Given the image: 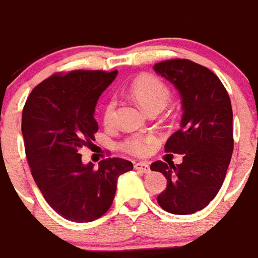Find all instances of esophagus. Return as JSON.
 I'll use <instances>...</instances> for the list:
<instances>
[{"instance_id": "34e87169", "label": "esophagus", "mask_w": 258, "mask_h": 258, "mask_svg": "<svg viewBox=\"0 0 258 258\" xmlns=\"http://www.w3.org/2000/svg\"><path fill=\"white\" fill-rule=\"evenodd\" d=\"M134 168H136L137 170H140V172L146 173V174L151 172L149 163H143V161H141V163H137L136 165H134Z\"/></svg>"}]
</instances>
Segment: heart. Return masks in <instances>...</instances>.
<instances>
[{
	"mask_svg": "<svg viewBox=\"0 0 258 258\" xmlns=\"http://www.w3.org/2000/svg\"><path fill=\"white\" fill-rule=\"evenodd\" d=\"M129 94L136 99L146 111L154 112L160 111L170 98L169 86L155 75L143 74L133 80L129 86ZM117 99L109 97L102 109V120L106 126H112L116 120ZM155 137L152 134H133L121 142L122 151L134 156H143L151 149Z\"/></svg>",
	"mask_w": 258,
	"mask_h": 258,
	"instance_id": "obj_1",
	"label": "heart"
}]
</instances>
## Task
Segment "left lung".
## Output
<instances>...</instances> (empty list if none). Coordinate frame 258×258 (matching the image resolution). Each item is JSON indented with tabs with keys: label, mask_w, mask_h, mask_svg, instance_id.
Returning a JSON list of instances; mask_svg holds the SVG:
<instances>
[{
	"label": "left lung",
	"mask_w": 258,
	"mask_h": 258,
	"mask_svg": "<svg viewBox=\"0 0 258 258\" xmlns=\"http://www.w3.org/2000/svg\"><path fill=\"white\" fill-rule=\"evenodd\" d=\"M154 68L178 89L183 108L179 131L164 146L165 152L183 155V161L150 166L168 181L157 203L173 214L195 213L216 198L226 177L234 150L231 102L217 75L195 61L169 59Z\"/></svg>",
	"instance_id": "1"
}]
</instances>
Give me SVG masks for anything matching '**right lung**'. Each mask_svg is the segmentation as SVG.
Masks as SVG:
<instances>
[{
	"label": "right lung",
	"instance_id": "add662e5",
	"mask_svg": "<svg viewBox=\"0 0 258 258\" xmlns=\"http://www.w3.org/2000/svg\"><path fill=\"white\" fill-rule=\"evenodd\" d=\"M117 71L51 75L27 98L22 133L32 177L50 207L72 222H92L109 209L118 175L133 169L121 157L84 165L79 151L98 132L94 109Z\"/></svg>",
	"mask_w": 258,
	"mask_h": 258
}]
</instances>
